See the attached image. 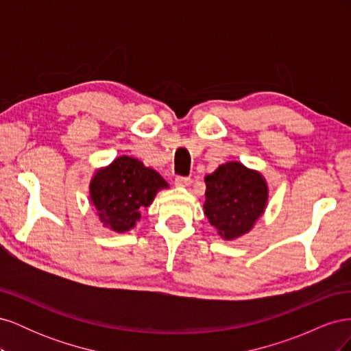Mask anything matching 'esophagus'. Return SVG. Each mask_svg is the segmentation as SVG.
I'll use <instances>...</instances> for the list:
<instances>
[{
    "label": "esophagus",
    "instance_id": "1",
    "mask_svg": "<svg viewBox=\"0 0 351 351\" xmlns=\"http://www.w3.org/2000/svg\"><path fill=\"white\" fill-rule=\"evenodd\" d=\"M174 184L177 187H187V186L192 184V180H190L189 177H176Z\"/></svg>",
    "mask_w": 351,
    "mask_h": 351
}]
</instances>
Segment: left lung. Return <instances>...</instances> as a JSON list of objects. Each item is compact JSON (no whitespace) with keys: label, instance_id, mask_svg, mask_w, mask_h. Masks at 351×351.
<instances>
[{"label":"left lung","instance_id":"8db88e82","mask_svg":"<svg viewBox=\"0 0 351 351\" xmlns=\"http://www.w3.org/2000/svg\"><path fill=\"white\" fill-rule=\"evenodd\" d=\"M205 215L224 240H236L249 232L267 208V180L241 162L219 165L205 177Z\"/></svg>","mask_w":351,"mask_h":351}]
</instances>
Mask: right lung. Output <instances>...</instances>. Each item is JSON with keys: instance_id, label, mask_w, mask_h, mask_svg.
Masks as SVG:
<instances>
[{"instance_id": "right-lung-1", "label": "right lung", "mask_w": 351, "mask_h": 351, "mask_svg": "<svg viewBox=\"0 0 351 351\" xmlns=\"http://www.w3.org/2000/svg\"><path fill=\"white\" fill-rule=\"evenodd\" d=\"M168 183L154 168L133 156L121 155L93 174L89 193L104 227L115 232L132 230L141 212Z\"/></svg>"}]
</instances>
